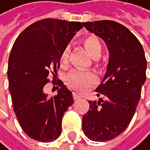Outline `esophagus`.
Returning a JSON list of instances; mask_svg holds the SVG:
<instances>
[{
    "label": "esophagus",
    "instance_id": "34e87169",
    "mask_svg": "<svg viewBox=\"0 0 150 150\" xmlns=\"http://www.w3.org/2000/svg\"><path fill=\"white\" fill-rule=\"evenodd\" d=\"M74 99H79V97H80V96H79V93H74Z\"/></svg>",
    "mask_w": 150,
    "mask_h": 150
}]
</instances>
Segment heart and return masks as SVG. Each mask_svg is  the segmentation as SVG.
Instances as JSON below:
<instances>
[{
    "instance_id": "heart-1",
    "label": "heart",
    "mask_w": 150,
    "mask_h": 150,
    "mask_svg": "<svg viewBox=\"0 0 150 150\" xmlns=\"http://www.w3.org/2000/svg\"><path fill=\"white\" fill-rule=\"evenodd\" d=\"M85 50L91 57L98 58L102 52V45L99 39L95 36H87L82 41ZM69 63V49H64L60 55V64L62 67H67ZM66 82L77 92H84L96 82L95 74L90 71H73L67 76Z\"/></svg>"
}]
</instances>
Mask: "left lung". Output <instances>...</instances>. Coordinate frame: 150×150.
<instances>
[{
	"instance_id": "left-lung-1",
	"label": "left lung",
	"mask_w": 150,
	"mask_h": 150,
	"mask_svg": "<svg viewBox=\"0 0 150 150\" xmlns=\"http://www.w3.org/2000/svg\"><path fill=\"white\" fill-rule=\"evenodd\" d=\"M82 24L105 42L110 53L106 74L95 89L102 97L88 101L82 131L91 141H111L133 119L146 79V59L141 42L119 22L98 20Z\"/></svg>"
}]
</instances>
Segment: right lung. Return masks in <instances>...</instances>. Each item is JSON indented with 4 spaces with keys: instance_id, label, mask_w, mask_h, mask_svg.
I'll list each match as a JSON object with an SVG mask.
<instances>
[{
    "instance_id": "obj_1",
    "label": "right lung",
    "mask_w": 150,
    "mask_h": 150,
    "mask_svg": "<svg viewBox=\"0 0 150 150\" xmlns=\"http://www.w3.org/2000/svg\"><path fill=\"white\" fill-rule=\"evenodd\" d=\"M81 28L79 21L41 19L25 28L11 48L8 77L13 111L23 132L35 141L50 142L62 133L64 113L74 98L56 74L61 53ZM50 74L53 84L61 86L52 98L44 92Z\"/></svg>"
}]
</instances>
